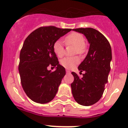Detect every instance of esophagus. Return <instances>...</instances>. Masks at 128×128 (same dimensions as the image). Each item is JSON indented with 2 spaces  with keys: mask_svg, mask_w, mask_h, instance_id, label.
<instances>
[{
  "mask_svg": "<svg viewBox=\"0 0 128 128\" xmlns=\"http://www.w3.org/2000/svg\"><path fill=\"white\" fill-rule=\"evenodd\" d=\"M66 72L67 73V74H70V73H71L70 71L68 70H66Z\"/></svg>",
  "mask_w": 128,
  "mask_h": 128,
  "instance_id": "obj_1",
  "label": "esophagus"
}]
</instances>
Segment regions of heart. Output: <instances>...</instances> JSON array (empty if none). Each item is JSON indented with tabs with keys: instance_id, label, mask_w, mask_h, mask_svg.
<instances>
[{
	"instance_id": "1",
	"label": "heart",
	"mask_w": 128,
	"mask_h": 128,
	"mask_svg": "<svg viewBox=\"0 0 128 128\" xmlns=\"http://www.w3.org/2000/svg\"><path fill=\"white\" fill-rule=\"evenodd\" d=\"M84 38L81 34L78 32H72L68 34L65 38V42L66 44H70L76 47V53L82 54L85 50L84 46ZM53 50L54 53L58 58L63 56L64 53V47L63 42L60 40H57L53 45ZM80 58L77 56L75 57H66L61 60V65L68 69H70L75 67L80 63Z\"/></svg>"
}]
</instances>
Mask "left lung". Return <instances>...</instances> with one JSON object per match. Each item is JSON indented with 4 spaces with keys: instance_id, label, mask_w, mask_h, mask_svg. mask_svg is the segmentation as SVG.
I'll return each mask as SVG.
<instances>
[{
    "instance_id": "1",
    "label": "left lung",
    "mask_w": 128,
    "mask_h": 128,
    "mask_svg": "<svg viewBox=\"0 0 128 128\" xmlns=\"http://www.w3.org/2000/svg\"><path fill=\"white\" fill-rule=\"evenodd\" d=\"M72 30L84 34L90 47L86 58L78 66L80 72H85L82 78L72 72L74 78L71 84L72 93L78 104L91 106L101 98L108 82L112 59V48L108 40L96 29L88 28Z\"/></svg>"
}]
</instances>
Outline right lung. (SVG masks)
Returning a JSON list of instances; mask_svg holds the SVG:
<instances>
[{
  "mask_svg": "<svg viewBox=\"0 0 128 128\" xmlns=\"http://www.w3.org/2000/svg\"><path fill=\"white\" fill-rule=\"evenodd\" d=\"M71 30L42 27L25 40L20 53L18 70L25 93L34 102L47 103L57 94L66 72L59 64L53 45ZM48 66H56L55 71H48Z\"/></svg>",
  "mask_w": 128,
  "mask_h": 128,
  "instance_id": "add662e5",
  "label": "right lung"
}]
</instances>
